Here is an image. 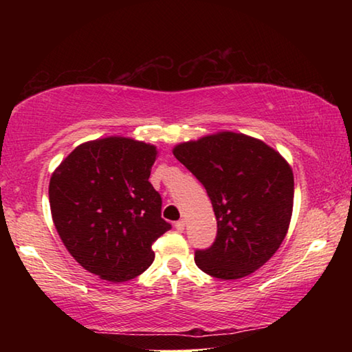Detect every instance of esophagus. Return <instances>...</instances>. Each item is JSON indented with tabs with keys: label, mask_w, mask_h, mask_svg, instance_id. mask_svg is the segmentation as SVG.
<instances>
[{
	"label": "esophagus",
	"mask_w": 352,
	"mask_h": 352,
	"mask_svg": "<svg viewBox=\"0 0 352 352\" xmlns=\"http://www.w3.org/2000/svg\"><path fill=\"white\" fill-rule=\"evenodd\" d=\"M184 225H186V223H184V219H180V220H177V222H175V228L178 231H183L184 230Z\"/></svg>",
	"instance_id": "esophagus-1"
}]
</instances>
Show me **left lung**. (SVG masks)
Here are the masks:
<instances>
[{
  "label": "left lung",
  "mask_w": 352,
  "mask_h": 352,
  "mask_svg": "<svg viewBox=\"0 0 352 352\" xmlns=\"http://www.w3.org/2000/svg\"><path fill=\"white\" fill-rule=\"evenodd\" d=\"M204 184L217 236L195 252L201 272L219 279L252 275L287 234L294 211V172L281 153L253 136L217 132L172 148Z\"/></svg>",
  "instance_id": "obj_1"
}]
</instances>
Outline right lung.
Segmentation results:
<instances>
[{
  "mask_svg": "<svg viewBox=\"0 0 352 352\" xmlns=\"http://www.w3.org/2000/svg\"><path fill=\"white\" fill-rule=\"evenodd\" d=\"M157 146L127 136L82 142L52 172L50 205L63 245L83 269L111 283L146 272L152 243L170 230L148 182Z\"/></svg>",
  "mask_w": 352,
  "mask_h": 352,
  "instance_id": "1",
  "label": "right lung"
}]
</instances>
